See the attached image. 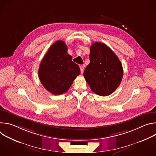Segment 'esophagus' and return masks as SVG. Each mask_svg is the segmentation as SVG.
Returning <instances> with one entry per match:
<instances>
[{"label":"esophagus","mask_w":156,"mask_h":156,"mask_svg":"<svg viewBox=\"0 0 156 156\" xmlns=\"http://www.w3.org/2000/svg\"><path fill=\"white\" fill-rule=\"evenodd\" d=\"M84 65H80V70H81V73H83V72L84 71Z\"/></svg>","instance_id":"esophagus-1"}]
</instances>
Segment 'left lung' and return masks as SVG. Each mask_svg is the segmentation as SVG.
<instances>
[{
    "label": "left lung",
    "mask_w": 156,
    "mask_h": 156,
    "mask_svg": "<svg viewBox=\"0 0 156 156\" xmlns=\"http://www.w3.org/2000/svg\"><path fill=\"white\" fill-rule=\"evenodd\" d=\"M90 63L84 72V77L96 94L108 96L115 91L123 78L121 62L107 45L95 42L90 48Z\"/></svg>",
    "instance_id": "obj_1"
}]
</instances>
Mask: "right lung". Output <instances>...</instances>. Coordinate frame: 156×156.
Segmentation results:
<instances>
[{
	"label": "right lung",
	"mask_w": 156,
	"mask_h": 156,
	"mask_svg": "<svg viewBox=\"0 0 156 156\" xmlns=\"http://www.w3.org/2000/svg\"><path fill=\"white\" fill-rule=\"evenodd\" d=\"M67 53L63 41H57L51 46L43 57L38 70L41 83L54 95L67 91L74 80L80 74L79 66Z\"/></svg>",
	"instance_id": "obj_1"
}]
</instances>
